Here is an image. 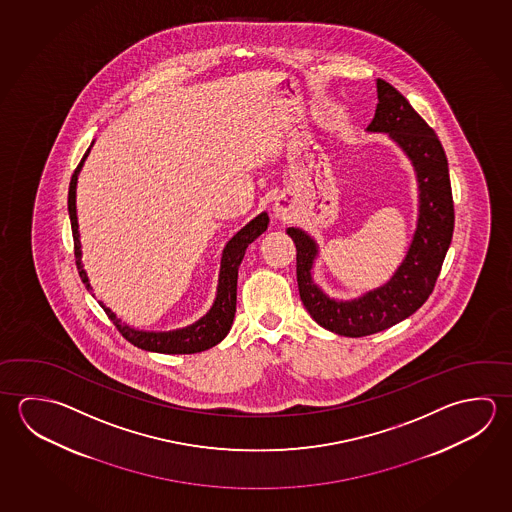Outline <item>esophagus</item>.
Wrapping results in <instances>:
<instances>
[{"instance_id": "esophagus-1", "label": "esophagus", "mask_w": 512, "mask_h": 512, "mask_svg": "<svg viewBox=\"0 0 512 512\" xmlns=\"http://www.w3.org/2000/svg\"><path fill=\"white\" fill-rule=\"evenodd\" d=\"M273 216L277 217V219H286L287 207L282 199H275V203H273Z\"/></svg>"}]
</instances>
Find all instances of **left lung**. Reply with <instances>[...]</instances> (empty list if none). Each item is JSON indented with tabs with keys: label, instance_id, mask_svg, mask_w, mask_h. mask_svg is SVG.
I'll return each instance as SVG.
<instances>
[{
	"label": "left lung",
	"instance_id": "1",
	"mask_svg": "<svg viewBox=\"0 0 512 512\" xmlns=\"http://www.w3.org/2000/svg\"><path fill=\"white\" fill-rule=\"evenodd\" d=\"M376 90V115L365 131L388 136L412 163L417 181V221L403 260L385 284L336 298L314 280L318 241L302 228L286 230L296 246V280L307 313L323 329L347 338L385 331L428 300L455 225L448 158L435 131L392 84L376 79Z\"/></svg>",
	"mask_w": 512,
	"mask_h": 512
}]
</instances>
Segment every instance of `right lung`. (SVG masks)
<instances>
[{"label": "right lung", "instance_id": "add662e5", "mask_svg": "<svg viewBox=\"0 0 512 512\" xmlns=\"http://www.w3.org/2000/svg\"><path fill=\"white\" fill-rule=\"evenodd\" d=\"M90 149L82 156L79 167L73 172L70 181V192H68V214L72 221L73 243H75V259L77 269L81 275L82 282L88 291H93L88 273L82 264L81 232H79V219H77V181L82 171V165L86 162ZM268 212H260L259 216L253 217L248 225H244L234 237L225 244L223 255H221V266L217 275L216 298L210 305L207 313L199 320L190 325L172 329V331H144L136 329L129 323L122 322L115 311H111L108 305L99 300L104 311L111 318V322L117 325L118 331L127 341H131L138 349L149 350V352H160V354H194L203 350L212 349L219 341L226 338V334L232 329L235 318V305H237V275L239 266L244 259L246 248L268 230Z\"/></svg>", "mask_w": 512, "mask_h": 512}]
</instances>
